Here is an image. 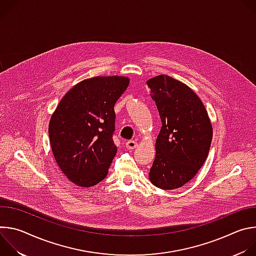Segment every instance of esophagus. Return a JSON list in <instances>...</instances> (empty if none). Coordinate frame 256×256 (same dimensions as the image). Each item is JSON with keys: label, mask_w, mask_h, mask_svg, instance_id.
Here are the masks:
<instances>
[{"label": "esophagus", "mask_w": 256, "mask_h": 256, "mask_svg": "<svg viewBox=\"0 0 256 256\" xmlns=\"http://www.w3.org/2000/svg\"><path fill=\"white\" fill-rule=\"evenodd\" d=\"M126 148L128 149V150H132V149H134L136 146H138V142L136 140H128L126 142Z\"/></svg>", "instance_id": "34e87169"}]
</instances>
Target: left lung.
Here are the masks:
<instances>
[{
    "mask_svg": "<svg viewBox=\"0 0 256 256\" xmlns=\"http://www.w3.org/2000/svg\"><path fill=\"white\" fill-rule=\"evenodd\" d=\"M147 85L162 122L149 178L161 190L179 188L204 165L212 138V124L202 100L186 84L160 75Z\"/></svg>",
    "mask_w": 256,
    "mask_h": 256,
    "instance_id": "left-lung-1",
    "label": "left lung"
}]
</instances>
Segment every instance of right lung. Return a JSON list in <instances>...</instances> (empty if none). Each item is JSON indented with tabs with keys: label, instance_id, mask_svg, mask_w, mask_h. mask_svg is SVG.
Listing matches in <instances>:
<instances>
[{
	"label": "right lung",
	"instance_id": "obj_1",
	"mask_svg": "<svg viewBox=\"0 0 256 256\" xmlns=\"http://www.w3.org/2000/svg\"><path fill=\"white\" fill-rule=\"evenodd\" d=\"M130 79L94 77L72 87L62 97L48 126L54 159L64 174L82 188L103 180L118 148L114 104Z\"/></svg>",
	"mask_w": 256,
	"mask_h": 256
}]
</instances>
